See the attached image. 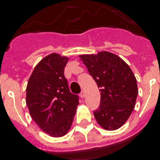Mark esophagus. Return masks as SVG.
I'll return each mask as SVG.
<instances>
[{"label": "esophagus", "mask_w": 160, "mask_h": 160, "mask_svg": "<svg viewBox=\"0 0 160 160\" xmlns=\"http://www.w3.org/2000/svg\"><path fill=\"white\" fill-rule=\"evenodd\" d=\"M80 98H84V90H82L81 91V92H80Z\"/></svg>", "instance_id": "1"}]
</instances>
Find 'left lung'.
<instances>
[{
	"mask_svg": "<svg viewBox=\"0 0 160 160\" xmlns=\"http://www.w3.org/2000/svg\"><path fill=\"white\" fill-rule=\"evenodd\" d=\"M80 57L100 88V105L93 111L97 122L106 130L118 129L135 107L138 90L134 74L125 62L110 52Z\"/></svg>",
	"mask_w": 160,
	"mask_h": 160,
	"instance_id": "1",
	"label": "left lung"
}]
</instances>
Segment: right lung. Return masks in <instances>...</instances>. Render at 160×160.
Returning <instances> with one entry per match:
<instances>
[{
	"mask_svg": "<svg viewBox=\"0 0 160 160\" xmlns=\"http://www.w3.org/2000/svg\"><path fill=\"white\" fill-rule=\"evenodd\" d=\"M68 58L57 53L44 58L27 86L26 102L32 119L51 137L64 136L72 126L79 97L71 92L64 68Z\"/></svg>",
	"mask_w": 160,
	"mask_h": 160,
	"instance_id": "obj_1",
	"label": "right lung"
}]
</instances>
